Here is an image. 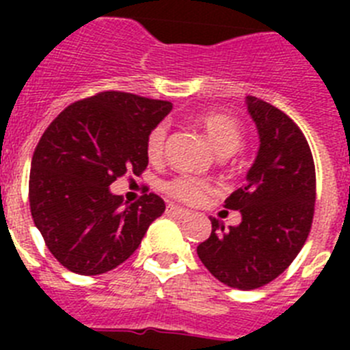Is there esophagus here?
I'll return each mask as SVG.
<instances>
[{
  "label": "esophagus",
  "instance_id": "1",
  "mask_svg": "<svg viewBox=\"0 0 350 350\" xmlns=\"http://www.w3.org/2000/svg\"><path fill=\"white\" fill-rule=\"evenodd\" d=\"M166 213H168V215H172V217L185 219L187 215H189V210L180 208V206H177V205H168L166 206Z\"/></svg>",
  "mask_w": 350,
  "mask_h": 350
}]
</instances>
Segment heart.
I'll return each instance as SVG.
<instances>
[{
  "instance_id": "heart-1",
  "label": "heart",
  "mask_w": 350,
  "mask_h": 350,
  "mask_svg": "<svg viewBox=\"0 0 350 350\" xmlns=\"http://www.w3.org/2000/svg\"><path fill=\"white\" fill-rule=\"evenodd\" d=\"M198 124L202 126L206 133L208 140L217 148L221 156L234 152L243 142V129L237 119L230 113L222 112H208L198 117ZM166 137H168V128L166 124H157L148 133L147 142H145V150L150 161H159L165 154ZM163 189L166 194L184 203H200L206 198V194L212 193V184L205 178L193 177V175H177L163 184Z\"/></svg>"
}]
</instances>
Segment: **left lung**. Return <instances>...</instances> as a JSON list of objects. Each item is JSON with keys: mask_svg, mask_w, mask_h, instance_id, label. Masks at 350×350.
Listing matches in <instances>:
<instances>
[{"mask_svg": "<svg viewBox=\"0 0 350 350\" xmlns=\"http://www.w3.org/2000/svg\"><path fill=\"white\" fill-rule=\"evenodd\" d=\"M259 133V150L245 184L226 200L242 222L212 233L198 245L206 270L234 289H258L295 261L310 233L315 205V166L301 129L267 101L247 96Z\"/></svg>", "mask_w": 350, "mask_h": 350, "instance_id": "1", "label": "left lung"}]
</instances>
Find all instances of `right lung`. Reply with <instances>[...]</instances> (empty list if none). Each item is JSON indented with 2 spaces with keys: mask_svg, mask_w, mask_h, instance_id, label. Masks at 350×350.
Wrapping results in <instances>:
<instances>
[{
  "mask_svg": "<svg viewBox=\"0 0 350 350\" xmlns=\"http://www.w3.org/2000/svg\"><path fill=\"white\" fill-rule=\"evenodd\" d=\"M170 110V101L103 91L71 103L45 129L31 161L29 206L64 268L79 275L113 270L165 212L157 194L124 205L108 185L147 168L148 133Z\"/></svg>",
  "mask_w": 350,
  "mask_h": 350,
  "instance_id": "right-lung-1",
  "label": "right lung"
}]
</instances>
